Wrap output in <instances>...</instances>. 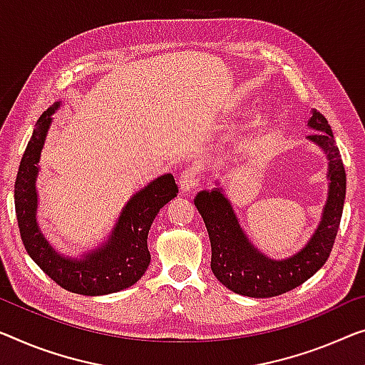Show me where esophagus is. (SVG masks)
Here are the masks:
<instances>
[{"label": "esophagus", "instance_id": "1", "mask_svg": "<svg viewBox=\"0 0 365 365\" xmlns=\"http://www.w3.org/2000/svg\"><path fill=\"white\" fill-rule=\"evenodd\" d=\"M178 187H180L182 193H188L190 190L198 187V170L197 168L190 167L187 170L180 173V178H178Z\"/></svg>", "mask_w": 365, "mask_h": 365}]
</instances>
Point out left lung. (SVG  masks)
<instances>
[{
    "label": "left lung",
    "mask_w": 365,
    "mask_h": 365,
    "mask_svg": "<svg viewBox=\"0 0 365 365\" xmlns=\"http://www.w3.org/2000/svg\"><path fill=\"white\" fill-rule=\"evenodd\" d=\"M308 124L318 130L308 139L328 155L331 183L323 220L312 241L297 255L285 260H270L255 251L239 227L237 217L221 188L200 192L195 198L210 235L211 270L222 285L239 295L270 298L290 292L317 274L333 251L346 198V170L328 119L313 111Z\"/></svg>",
    "instance_id": "obj_1"
}]
</instances>
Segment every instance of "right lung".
<instances>
[{
	"label": "right lung",
	"mask_w": 365,
	"mask_h": 365,
	"mask_svg": "<svg viewBox=\"0 0 365 365\" xmlns=\"http://www.w3.org/2000/svg\"><path fill=\"white\" fill-rule=\"evenodd\" d=\"M56 108L58 105L48 108L37 119L14 182V206L21 239L32 260L65 290L90 297L124 290L134 285L149 267L150 225L162 206L177 197L175 178L167 173L135 193L124 206L106 246L80 260L62 257L48 246L36 222L37 162Z\"/></svg>",
	"instance_id": "add662e5"
}]
</instances>
